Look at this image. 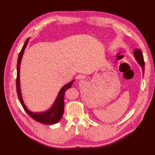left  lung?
<instances>
[{"mask_svg": "<svg viewBox=\"0 0 155 155\" xmlns=\"http://www.w3.org/2000/svg\"><path fill=\"white\" fill-rule=\"evenodd\" d=\"M133 54L134 55V57H135L137 61L138 62V63L139 64V65L142 68V71H143V74L144 75V58H143V55L142 52L139 48L134 49V51L133 52Z\"/></svg>", "mask_w": 155, "mask_h": 155, "instance_id": "obj_1", "label": "left lung"}]
</instances>
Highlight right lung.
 <instances>
[{
  "label": "right lung",
  "instance_id": "1",
  "mask_svg": "<svg viewBox=\"0 0 155 155\" xmlns=\"http://www.w3.org/2000/svg\"><path fill=\"white\" fill-rule=\"evenodd\" d=\"M29 38H27V41H25L21 52H20L17 61V66H16V70H17V75H16V92H17L18 97L20 103L22 104L23 108H24L25 110L27 112L29 116L33 118L34 120L45 124H53L58 123L62 117V114H63L64 113V93L66 91L72 87L74 80L72 81L70 83L65 84L64 86L61 88V89L59 91L57 98H56V100L54 101L52 107L49 108L48 110L45 112H42V113H33V112L29 110L27 107H26L24 102H23L21 88H20V66H21L22 55L24 54V52L26 47H27L28 42Z\"/></svg>",
  "mask_w": 155,
  "mask_h": 155
}]
</instances>
